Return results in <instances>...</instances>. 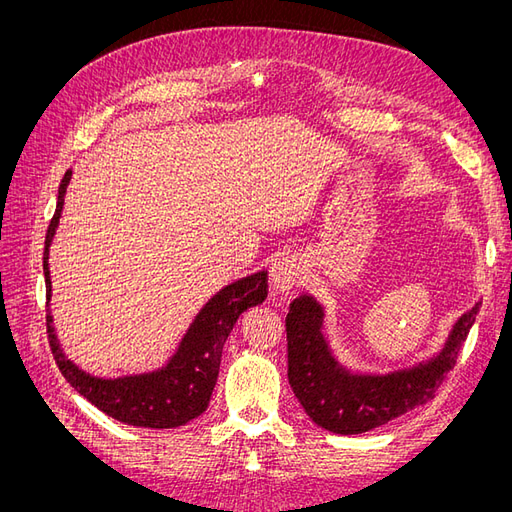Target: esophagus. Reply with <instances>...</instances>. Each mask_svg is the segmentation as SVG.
Here are the masks:
<instances>
[{
	"mask_svg": "<svg viewBox=\"0 0 512 512\" xmlns=\"http://www.w3.org/2000/svg\"><path fill=\"white\" fill-rule=\"evenodd\" d=\"M303 280V265L297 256H282L271 267V286L280 292L292 290Z\"/></svg>",
	"mask_w": 512,
	"mask_h": 512,
	"instance_id": "esophagus-1",
	"label": "esophagus"
}]
</instances>
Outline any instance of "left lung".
Listing matches in <instances>:
<instances>
[{
  "mask_svg": "<svg viewBox=\"0 0 512 512\" xmlns=\"http://www.w3.org/2000/svg\"><path fill=\"white\" fill-rule=\"evenodd\" d=\"M478 314V305L453 327L442 352L427 363L389 376H359L339 365L322 335V307L303 294L286 316L288 380L294 397L312 421L333 433H365L423 406L436 397L446 374L457 363Z\"/></svg>",
  "mask_w": 512,
  "mask_h": 512,
  "instance_id": "8db88e82",
  "label": "left lung"
}]
</instances>
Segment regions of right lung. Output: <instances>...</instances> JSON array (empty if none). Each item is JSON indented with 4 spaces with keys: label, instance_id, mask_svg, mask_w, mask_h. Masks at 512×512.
<instances>
[{
    "label": "right lung",
    "instance_id": "obj_1",
    "mask_svg": "<svg viewBox=\"0 0 512 512\" xmlns=\"http://www.w3.org/2000/svg\"><path fill=\"white\" fill-rule=\"evenodd\" d=\"M72 170L59 183L57 207L51 218L49 230L44 237V282L46 301L51 299V277H49V245L53 241L55 228L64 209V194L70 183ZM267 299V273L258 271L222 288L215 297L200 309L188 333L183 335L179 350L166 367L141 376H126L117 380H102L85 374L83 369L68 361L59 348L53 333V318L46 314V333L53 359L74 391H79L104 414L134 427L168 429L185 425L200 416L213 393L218 380L220 359L226 337L235 327L237 318L247 307L258 305Z\"/></svg>",
    "mask_w": 512,
    "mask_h": 512
}]
</instances>
